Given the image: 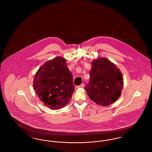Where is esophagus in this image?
<instances>
[{
    "label": "esophagus",
    "mask_w": 152,
    "mask_h": 152,
    "mask_svg": "<svg viewBox=\"0 0 152 152\" xmlns=\"http://www.w3.org/2000/svg\"><path fill=\"white\" fill-rule=\"evenodd\" d=\"M84 84H81V85L78 86H76L77 88H84Z\"/></svg>",
    "instance_id": "esophagus-1"
}]
</instances>
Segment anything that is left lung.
<instances>
[{
	"instance_id": "obj_1",
	"label": "left lung",
	"mask_w": 152,
	"mask_h": 152,
	"mask_svg": "<svg viewBox=\"0 0 152 152\" xmlns=\"http://www.w3.org/2000/svg\"><path fill=\"white\" fill-rule=\"evenodd\" d=\"M124 81L120 71L106 58L92 62L89 83L85 90L90 99L102 106H108L120 97Z\"/></svg>"
}]
</instances>
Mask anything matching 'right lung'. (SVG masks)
Here are the masks:
<instances>
[{
	"instance_id": "add662e5",
	"label": "right lung",
	"mask_w": 152,
	"mask_h": 152,
	"mask_svg": "<svg viewBox=\"0 0 152 152\" xmlns=\"http://www.w3.org/2000/svg\"><path fill=\"white\" fill-rule=\"evenodd\" d=\"M66 60L56 57L47 61L37 71L34 80L36 94L51 109L64 107L70 101L75 87Z\"/></svg>"
}]
</instances>
